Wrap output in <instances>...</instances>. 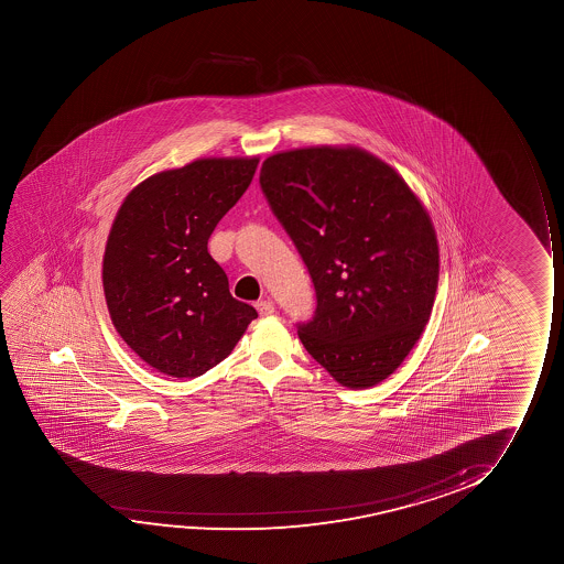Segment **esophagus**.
Segmentation results:
<instances>
[{
    "label": "esophagus",
    "mask_w": 564,
    "mask_h": 564,
    "mask_svg": "<svg viewBox=\"0 0 564 564\" xmlns=\"http://www.w3.org/2000/svg\"><path fill=\"white\" fill-rule=\"evenodd\" d=\"M256 310H258V314L263 317L275 314V306H273V302L271 301L256 302Z\"/></svg>",
    "instance_id": "1"
}]
</instances>
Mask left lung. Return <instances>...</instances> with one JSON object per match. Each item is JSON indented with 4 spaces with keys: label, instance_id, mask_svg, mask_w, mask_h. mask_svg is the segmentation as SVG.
<instances>
[{
    "label": "left lung",
    "instance_id": "1",
    "mask_svg": "<svg viewBox=\"0 0 564 564\" xmlns=\"http://www.w3.org/2000/svg\"><path fill=\"white\" fill-rule=\"evenodd\" d=\"M260 185L316 289L302 345L340 386H378L432 316L440 247L427 209L389 163L358 147L270 155Z\"/></svg>",
    "mask_w": 564,
    "mask_h": 564
}]
</instances>
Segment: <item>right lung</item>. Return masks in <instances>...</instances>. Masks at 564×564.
<instances>
[{"label": "right lung", "instance_id": "add662e5", "mask_svg": "<svg viewBox=\"0 0 564 564\" xmlns=\"http://www.w3.org/2000/svg\"><path fill=\"white\" fill-rule=\"evenodd\" d=\"M260 158H200L144 178L109 231L101 283L121 339L154 370L198 378L258 317L232 299L209 235L252 183Z\"/></svg>", "mask_w": 564, "mask_h": 564}]
</instances>
